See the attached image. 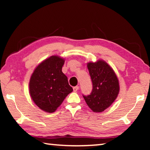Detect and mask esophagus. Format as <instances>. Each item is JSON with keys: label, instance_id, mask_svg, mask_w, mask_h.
Here are the masks:
<instances>
[{"label": "esophagus", "instance_id": "34e87169", "mask_svg": "<svg viewBox=\"0 0 150 150\" xmlns=\"http://www.w3.org/2000/svg\"><path fill=\"white\" fill-rule=\"evenodd\" d=\"M73 88V91H74V92H77L79 89V87L78 86H76V87H74Z\"/></svg>", "mask_w": 150, "mask_h": 150}]
</instances>
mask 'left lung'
Returning a JSON list of instances; mask_svg holds the SVG:
<instances>
[{"label":"left lung","instance_id":"left-lung-1","mask_svg":"<svg viewBox=\"0 0 150 150\" xmlns=\"http://www.w3.org/2000/svg\"><path fill=\"white\" fill-rule=\"evenodd\" d=\"M87 67L93 89L90 95H83V96L91 110L100 112L109 107L117 97L120 90L118 78L112 69L104 61L88 63Z\"/></svg>","mask_w":150,"mask_h":150}]
</instances>
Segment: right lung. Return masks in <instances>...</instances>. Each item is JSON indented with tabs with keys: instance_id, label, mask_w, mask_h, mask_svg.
<instances>
[{
	"instance_id": "right-lung-1",
	"label": "right lung",
	"mask_w": 150,
	"mask_h": 150,
	"mask_svg": "<svg viewBox=\"0 0 150 150\" xmlns=\"http://www.w3.org/2000/svg\"><path fill=\"white\" fill-rule=\"evenodd\" d=\"M65 60L53 55L35 68L30 80V94L38 107L54 112L73 91L67 77L62 72Z\"/></svg>"
}]
</instances>
